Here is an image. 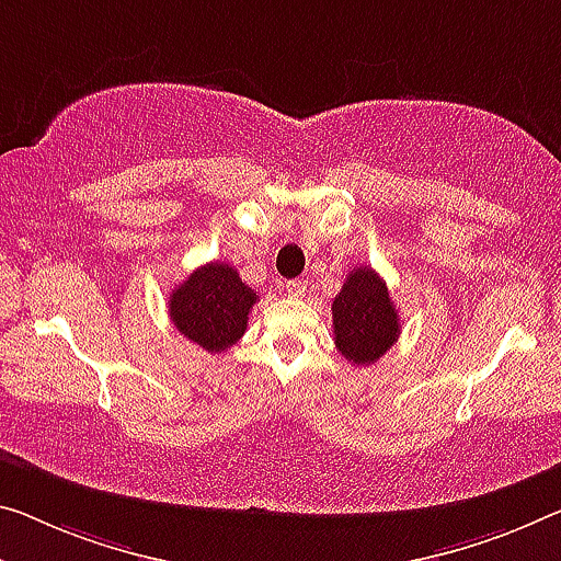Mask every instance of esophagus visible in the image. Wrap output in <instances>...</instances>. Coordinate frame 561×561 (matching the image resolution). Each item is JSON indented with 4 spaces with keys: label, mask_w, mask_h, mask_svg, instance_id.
Returning a JSON list of instances; mask_svg holds the SVG:
<instances>
[{
    "label": "esophagus",
    "mask_w": 561,
    "mask_h": 561,
    "mask_svg": "<svg viewBox=\"0 0 561 561\" xmlns=\"http://www.w3.org/2000/svg\"><path fill=\"white\" fill-rule=\"evenodd\" d=\"M286 293L290 298H300L306 293V280H288L286 283Z\"/></svg>",
    "instance_id": "34e87169"
}]
</instances>
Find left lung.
<instances>
[{"instance_id":"8db88e82","label":"left lung","mask_w":561,"mask_h":561,"mask_svg":"<svg viewBox=\"0 0 561 561\" xmlns=\"http://www.w3.org/2000/svg\"><path fill=\"white\" fill-rule=\"evenodd\" d=\"M333 339L353 366H370L401 333V321L386 280L374 268H353L333 300Z\"/></svg>"}]
</instances>
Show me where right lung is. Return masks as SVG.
Here are the masks:
<instances>
[{
    "instance_id": "obj_1",
    "label": "right lung",
    "mask_w": 561,
    "mask_h": 561,
    "mask_svg": "<svg viewBox=\"0 0 561 561\" xmlns=\"http://www.w3.org/2000/svg\"><path fill=\"white\" fill-rule=\"evenodd\" d=\"M257 296L228 263H205L170 293L168 310L180 335L208 353L243 339Z\"/></svg>"
}]
</instances>
